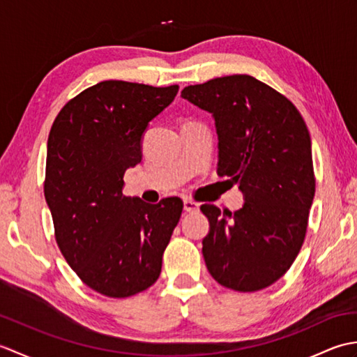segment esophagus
I'll use <instances>...</instances> for the list:
<instances>
[{
  "instance_id": "esophagus-1",
  "label": "esophagus",
  "mask_w": 357,
  "mask_h": 357,
  "mask_svg": "<svg viewBox=\"0 0 357 357\" xmlns=\"http://www.w3.org/2000/svg\"><path fill=\"white\" fill-rule=\"evenodd\" d=\"M199 208V204L195 202L192 199H185L184 201V210L187 211V213H193V211H198Z\"/></svg>"
}]
</instances>
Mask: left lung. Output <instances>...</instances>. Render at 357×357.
<instances>
[{
    "label": "left lung",
    "instance_id": "obj_1",
    "mask_svg": "<svg viewBox=\"0 0 357 357\" xmlns=\"http://www.w3.org/2000/svg\"><path fill=\"white\" fill-rule=\"evenodd\" d=\"M181 96L211 113L218 174L230 176L245 201L224 215L201 206L210 222L202 239L207 270L231 290H262L285 275L304 244L316 185L308 128L284 95L250 75L188 86Z\"/></svg>",
    "mask_w": 357,
    "mask_h": 357
}]
</instances>
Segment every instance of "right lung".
Wrapping results in <instances>:
<instances>
[{
	"label": "right lung",
	"mask_w": 357,
	"mask_h": 357,
	"mask_svg": "<svg viewBox=\"0 0 357 357\" xmlns=\"http://www.w3.org/2000/svg\"><path fill=\"white\" fill-rule=\"evenodd\" d=\"M179 87L102 81L67 102L47 141L44 196L66 261L82 282L109 298L147 290L183 201L147 204L123 195L124 173L141 162L149 123Z\"/></svg>",
	"instance_id": "obj_1"
}]
</instances>
